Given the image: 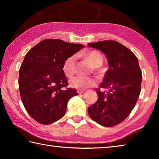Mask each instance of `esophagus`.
<instances>
[{
	"label": "esophagus",
	"mask_w": 159,
	"mask_h": 159,
	"mask_svg": "<svg viewBox=\"0 0 159 159\" xmlns=\"http://www.w3.org/2000/svg\"><path fill=\"white\" fill-rule=\"evenodd\" d=\"M85 90H77V92H78V93L79 94H82V93H83L85 92Z\"/></svg>",
	"instance_id": "esophagus-1"
}]
</instances>
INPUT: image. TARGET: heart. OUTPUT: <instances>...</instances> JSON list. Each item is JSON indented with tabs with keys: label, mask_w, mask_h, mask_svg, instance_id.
<instances>
[{
	"label": "heart",
	"mask_w": 159,
	"mask_h": 159,
	"mask_svg": "<svg viewBox=\"0 0 159 159\" xmlns=\"http://www.w3.org/2000/svg\"><path fill=\"white\" fill-rule=\"evenodd\" d=\"M95 67H99L103 62V58L101 54L96 50L90 51L84 55ZM76 57L71 55L64 61L63 64V71L65 76L68 78L73 76L76 72ZM96 79L88 76H76L69 80V85L76 89H85L93 87L96 84Z\"/></svg>",
	"instance_id": "1"
}]
</instances>
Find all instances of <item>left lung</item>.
<instances>
[{"label":"left lung","instance_id":"8db88e82","mask_svg":"<svg viewBox=\"0 0 159 159\" xmlns=\"http://www.w3.org/2000/svg\"><path fill=\"white\" fill-rule=\"evenodd\" d=\"M88 45L102 51L109 66L100 84L107 92L97 88L98 101L88 107V114L101 125L112 127L123 121L138 102L142 79L138 59L117 41H102Z\"/></svg>","mask_w":159,"mask_h":159}]
</instances>
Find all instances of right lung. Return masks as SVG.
<instances>
[{"mask_svg": "<svg viewBox=\"0 0 159 159\" xmlns=\"http://www.w3.org/2000/svg\"><path fill=\"white\" fill-rule=\"evenodd\" d=\"M84 48L59 39H46L26 53L20 69L19 89L26 111L37 122L51 124L65 114L67 103L77 95L63 71L64 61Z\"/></svg>", "mask_w": 159, "mask_h": 159, "instance_id": "right-lung-1", "label": "right lung"}]
</instances>
